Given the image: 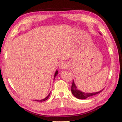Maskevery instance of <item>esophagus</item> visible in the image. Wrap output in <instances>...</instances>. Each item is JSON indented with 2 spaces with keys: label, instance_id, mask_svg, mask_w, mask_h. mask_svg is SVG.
I'll list each match as a JSON object with an SVG mask.
<instances>
[{
  "label": "esophagus",
  "instance_id": "34e87169",
  "mask_svg": "<svg viewBox=\"0 0 122 122\" xmlns=\"http://www.w3.org/2000/svg\"><path fill=\"white\" fill-rule=\"evenodd\" d=\"M59 68L61 69H65L67 68L66 64L64 62H61L59 65Z\"/></svg>",
  "mask_w": 122,
  "mask_h": 122
}]
</instances>
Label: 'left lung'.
Segmentation results:
<instances>
[{
	"label": "left lung",
	"instance_id": "left-lung-1",
	"mask_svg": "<svg viewBox=\"0 0 122 122\" xmlns=\"http://www.w3.org/2000/svg\"><path fill=\"white\" fill-rule=\"evenodd\" d=\"M103 89L101 90V91H100L99 92H95V93H84L83 92H81L77 89V88L75 83V82L74 81V80H73L72 81V84L71 86V92L73 95H74V97H75L76 98L79 99H87L89 97L93 96V95H96L97 94H99L100 92H102L103 91Z\"/></svg>",
	"mask_w": 122,
	"mask_h": 122
}]
</instances>
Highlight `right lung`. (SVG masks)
I'll use <instances>...</instances> for the list:
<instances>
[{"label":"right lung","mask_w":122,"mask_h":122,"mask_svg":"<svg viewBox=\"0 0 122 122\" xmlns=\"http://www.w3.org/2000/svg\"><path fill=\"white\" fill-rule=\"evenodd\" d=\"M58 70H57L56 71V72H55V75H54V80H55V77H56V76L57 75H58ZM50 94H51V93H49V94H48L47 96L45 98V99H42V100H35V101H36V102H44V101H45V100H46L48 98H49V97H50Z\"/></svg>","instance_id":"add662e5"}]
</instances>
